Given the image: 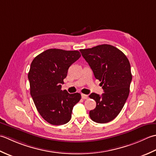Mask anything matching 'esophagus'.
<instances>
[{
  "mask_svg": "<svg viewBox=\"0 0 156 156\" xmlns=\"http://www.w3.org/2000/svg\"><path fill=\"white\" fill-rule=\"evenodd\" d=\"M81 98L83 100H87V99H88V96H87V95H85V94H81Z\"/></svg>",
  "mask_w": 156,
  "mask_h": 156,
  "instance_id": "obj_1",
  "label": "esophagus"
}]
</instances>
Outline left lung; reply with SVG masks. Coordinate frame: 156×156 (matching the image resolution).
Segmentation results:
<instances>
[{
  "label": "left lung",
  "instance_id": "left-lung-1",
  "mask_svg": "<svg viewBox=\"0 0 156 156\" xmlns=\"http://www.w3.org/2000/svg\"><path fill=\"white\" fill-rule=\"evenodd\" d=\"M80 52L101 81L104 93H92L90 98L96 101L90 116L98 123H106L119 115L128 98L132 80L131 65L125 54L109 44H101Z\"/></svg>",
  "mask_w": 156,
  "mask_h": 156
}]
</instances>
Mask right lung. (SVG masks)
Listing matches in <instances>:
<instances>
[{"label": "right lung", "mask_w": 156, "mask_h": 156, "mask_svg": "<svg viewBox=\"0 0 156 156\" xmlns=\"http://www.w3.org/2000/svg\"><path fill=\"white\" fill-rule=\"evenodd\" d=\"M81 56L77 50L48 49L36 56L28 73L30 94L41 116L53 125L67 123L75 105L81 100L79 93L61 90L69 66Z\"/></svg>", "instance_id": "right-lung-1"}]
</instances>
